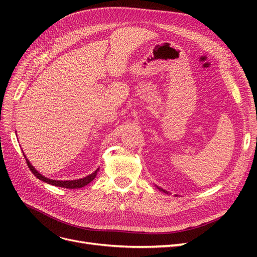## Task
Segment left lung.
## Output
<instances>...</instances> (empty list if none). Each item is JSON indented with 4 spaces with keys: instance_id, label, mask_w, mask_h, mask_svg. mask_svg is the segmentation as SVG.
<instances>
[{
    "instance_id": "left-lung-1",
    "label": "left lung",
    "mask_w": 257,
    "mask_h": 257,
    "mask_svg": "<svg viewBox=\"0 0 257 257\" xmlns=\"http://www.w3.org/2000/svg\"><path fill=\"white\" fill-rule=\"evenodd\" d=\"M157 188H158V189H159V190H160V191H162V192H164V193H165V194H169V192H167V191H165V190H164V189H162V188H159V186H157ZM176 196H177V195H176Z\"/></svg>"
}]
</instances>
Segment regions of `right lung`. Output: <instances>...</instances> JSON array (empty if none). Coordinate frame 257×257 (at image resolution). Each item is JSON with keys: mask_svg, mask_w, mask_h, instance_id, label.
<instances>
[{"mask_svg": "<svg viewBox=\"0 0 257 257\" xmlns=\"http://www.w3.org/2000/svg\"><path fill=\"white\" fill-rule=\"evenodd\" d=\"M23 155H25V153H23ZM25 158H26V161L28 163V166H29L30 170L34 174V176L36 178H38L40 180H42L46 183H48V184H51V185H54V186H60V188H66V189H80V188H83V186H85L87 184H89L91 181H93V179L96 177L97 172L99 170V168H97L94 173H92V174H90L89 176L84 177V178L77 179V180H53V179H49V178L45 177L42 174L38 173L37 170L34 168V166H32V164H31L30 161L27 159L26 155H25Z\"/></svg>", "mask_w": 257, "mask_h": 257, "instance_id": "1", "label": "right lung"}]
</instances>
